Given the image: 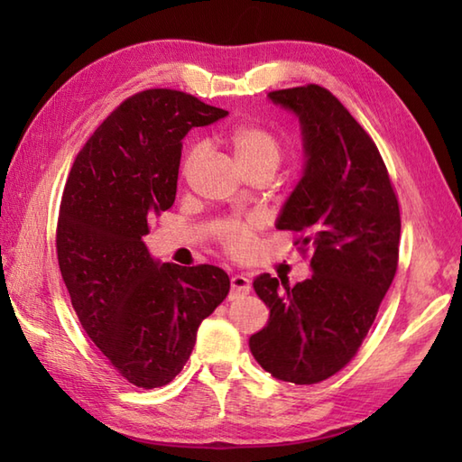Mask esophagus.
Returning a JSON list of instances; mask_svg holds the SVG:
<instances>
[{
	"label": "esophagus",
	"instance_id": "obj_1",
	"mask_svg": "<svg viewBox=\"0 0 462 462\" xmlns=\"http://www.w3.org/2000/svg\"><path fill=\"white\" fill-rule=\"evenodd\" d=\"M230 288H232V293L234 296H246V293H250L252 290V283L246 276H242V273H236V276H232L230 280Z\"/></svg>",
	"mask_w": 462,
	"mask_h": 462
}]
</instances>
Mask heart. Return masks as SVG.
<instances>
[{"mask_svg": "<svg viewBox=\"0 0 462 462\" xmlns=\"http://www.w3.org/2000/svg\"><path fill=\"white\" fill-rule=\"evenodd\" d=\"M226 144L234 154V161L238 162L244 174L268 172L273 174L283 159V146L266 126L260 125H238L226 134ZM202 146L194 144L182 159V176H189L194 164L200 161ZM260 228L258 218H226L220 222L218 242L220 246L234 258H242L252 250L256 240V230Z\"/></svg>", "mask_w": 462, "mask_h": 462, "instance_id": "obj_1", "label": "heart"}]
</instances>
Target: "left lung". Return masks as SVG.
I'll use <instances>...</instances> for the list:
<instances>
[{"mask_svg": "<svg viewBox=\"0 0 462 462\" xmlns=\"http://www.w3.org/2000/svg\"><path fill=\"white\" fill-rule=\"evenodd\" d=\"M268 97L301 123L306 171L276 228L313 252V273L296 286L254 280L270 321L250 351L276 379L311 385L346 367L375 321L397 272L401 214L375 143L336 95L310 83Z\"/></svg>", "mask_w": 462, "mask_h": 462, "instance_id": "left-lung-1", "label": "left lung"}]
</instances>
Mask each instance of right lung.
<instances>
[{
	"instance_id": "obj_1",
	"label": "right lung",
	"mask_w": 462,
	"mask_h": 462,
	"mask_svg": "<svg viewBox=\"0 0 462 462\" xmlns=\"http://www.w3.org/2000/svg\"><path fill=\"white\" fill-rule=\"evenodd\" d=\"M228 111L172 89L123 101L77 154L57 218V260L87 336L136 387L171 383L200 321L230 291L222 268L156 262L143 236L176 199L182 139Z\"/></svg>"
}]
</instances>
